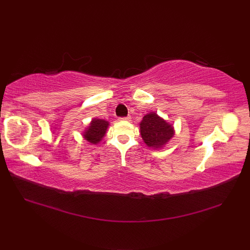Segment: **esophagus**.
<instances>
[{
    "mask_svg": "<svg viewBox=\"0 0 250 250\" xmlns=\"http://www.w3.org/2000/svg\"><path fill=\"white\" fill-rule=\"evenodd\" d=\"M121 119H122V120H128V121H129V120L131 119V117H130V116H126V117H125V118H121Z\"/></svg>",
    "mask_w": 250,
    "mask_h": 250,
    "instance_id": "34e87169",
    "label": "esophagus"
}]
</instances>
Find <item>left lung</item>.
<instances>
[{
    "instance_id": "1",
    "label": "left lung",
    "mask_w": 250,
    "mask_h": 250,
    "mask_svg": "<svg viewBox=\"0 0 250 250\" xmlns=\"http://www.w3.org/2000/svg\"><path fill=\"white\" fill-rule=\"evenodd\" d=\"M140 133L143 142L152 149H162L175 135L172 124L159 116L155 111L147 113L140 124Z\"/></svg>"
}]
</instances>
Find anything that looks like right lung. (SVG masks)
Masks as SVG:
<instances>
[{"label": "right lung", "instance_id": "obj_1", "mask_svg": "<svg viewBox=\"0 0 250 250\" xmlns=\"http://www.w3.org/2000/svg\"><path fill=\"white\" fill-rule=\"evenodd\" d=\"M108 126L109 121L100 118H93L84 128V131L83 132V137L87 142H89L90 144L98 145L103 140Z\"/></svg>", "mask_w": 250, "mask_h": 250}]
</instances>
